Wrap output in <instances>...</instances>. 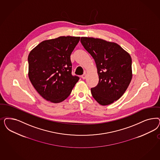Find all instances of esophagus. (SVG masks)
I'll return each mask as SVG.
<instances>
[{
  "instance_id": "34e87169",
  "label": "esophagus",
  "mask_w": 160,
  "mask_h": 160,
  "mask_svg": "<svg viewBox=\"0 0 160 160\" xmlns=\"http://www.w3.org/2000/svg\"><path fill=\"white\" fill-rule=\"evenodd\" d=\"M86 77H87V73H84L81 76V78H82L83 79H85L86 78Z\"/></svg>"
}]
</instances>
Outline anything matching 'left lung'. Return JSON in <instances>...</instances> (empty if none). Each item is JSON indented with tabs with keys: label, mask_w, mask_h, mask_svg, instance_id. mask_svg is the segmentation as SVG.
<instances>
[{
	"label": "left lung",
	"mask_w": 160,
	"mask_h": 160,
	"mask_svg": "<svg viewBox=\"0 0 160 160\" xmlns=\"http://www.w3.org/2000/svg\"><path fill=\"white\" fill-rule=\"evenodd\" d=\"M81 42L97 68L99 82L91 88L93 98L101 105L113 103L123 95L132 79L131 57L115 42L88 37H81Z\"/></svg>",
	"instance_id": "1"
}]
</instances>
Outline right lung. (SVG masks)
<instances>
[{"mask_svg":"<svg viewBox=\"0 0 160 160\" xmlns=\"http://www.w3.org/2000/svg\"><path fill=\"white\" fill-rule=\"evenodd\" d=\"M80 37L59 36L41 42L28 56V77L42 98L59 103L71 94L79 81L72 76L71 55Z\"/></svg>","mask_w":160,"mask_h":160,"instance_id":"1","label":"right lung"}]
</instances>
